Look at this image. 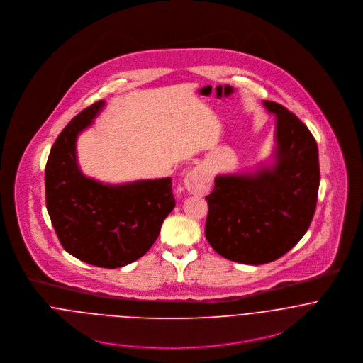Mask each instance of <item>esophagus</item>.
Masks as SVG:
<instances>
[{
	"mask_svg": "<svg viewBox=\"0 0 363 363\" xmlns=\"http://www.w3.org/2000/svg\"><path fill=\"white\" fill-rule=\"evenodd\" d=\"M184 187L190 194L194 196H204L207 194L211 187V176L207 170L201 166L193 167L184 176Z\"/></svg>",
	"mask_w": 363,
	"mask_h": 363,
	"instance_id": "34e87169",
	"label": "esophagus"
}]
</instances>
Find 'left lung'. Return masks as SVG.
Listing matches in <instances>:
<instances>
[{
    "label": "left lung",
    "instance_id": "8db88e82",
    "mask_svg": "<svg viewBox=\"0 0 363 363\" xmlns=\"http://www.w3.org/2000/svg\"><path fill=\"white\" fill-rule=\"evenodd\" d=\"M277 116L275 164L246 174L216 176L206 197V238L225 259L259 265L286 255L306 233L315 211L320 167L309 128L286 107L264 101Z\"/></svg>",
    "mask_w": 363,
    "mask_h": 363
}]
</instances>
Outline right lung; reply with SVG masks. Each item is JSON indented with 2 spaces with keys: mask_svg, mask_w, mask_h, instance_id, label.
I'll list each match as a JSON object with an SVG mask.
<instances>
[{
  "mask_svg": "<svg viewBox=\"0 0 363 363\" xmlns=\"http://www.w3.org/2000/svg\"><path fill=\"white\" fill-rule=\"evenodd\" d=\"M104 106L99 101L84 108L52 144L45 172L46 207L69 255L96 267L117 268L151 249L176 203L170 177L104 186L81 173L77 137Z\"/></svg>",
  "mask_w": 363,
  "mask_h": 363,
  "instance_id": "right-lung-1",
  "label": "right lung"
}]
</instances>
